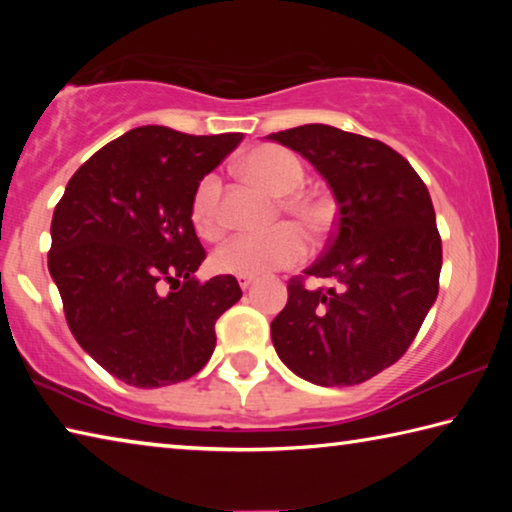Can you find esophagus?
Here are the masks:
<instances>
[{
  "mask_svg": "<svg viewBox=\"0 0 512 512\" xmlns=\"http://www.w3.org/2000/svg\"><path fill=\"white\" fill-rule=\"evenodd\" d=\"M237 282H239V287L246 291V289H250V287H253V284L257 282V277H255V275H239Z\"/></svg>",
  "mask_w": 512,
  "mask_h": 512,
  "instance_id": "obj_1",
  "label": "esophagus"
}]
</instances>
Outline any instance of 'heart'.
<instances>
[{"instance_id": "obj_1", "label": "heart", "mask_w": 512, "mask_h": 512, "mask_svg": "<svg viewBox=\"0 0 512 512\" xmlns=\"http://www.w3.org/2000/svg\"><path fill=\"white\" fill-rule=\"evenodd\" d=\"M241 171L273 196H282L284 212L291 214L309 232H320L327 225V203L318 196L298 194L305 180L300 158L282 146H262L241 160ZM194 228L205 239H216L223 232L221 183L216 176H205L192 198ZM307 255V239L296 225H280L262 235H237L216 250L212 266L230 275H266L298 264Z\"/></svg>"}]
</instances>
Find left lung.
<instances>
[{
    "instance_id": "8db88e82",
    "label": "left lung",
    "mask_w": 512,
    "mask_h": 512,
    "mask_svg": "<svg viewBox=\"0 0 512 512\" xmlns=\"http://www.w3.org/2000/svg\"><path fill=\"white\" fill-rule=\"evenodd\" d=\"M311 162L336 207L325 255L289 282L271 323L277 357L318 386H354L402 357L438 296L443 246L427 185L384 142L325 124L268 135Z\"/></svg>"
}]
</instances>
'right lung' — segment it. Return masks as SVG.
Segmentation results:
<instances>
[{
  "mask_svg": "<svg viewBox=\"0 0 512 512\" xmlns=\"http://www.w3.org/2000/svg\"><path fill=\"white\" fill-rule=\"evenodd\" d=\"M241 133L140 126L74 173L51 219L49 273L74 339L137 388L185 381L210 361L214 323L241 298L232 275L196 277L192 223L201 180Z\"/></svg>",
  "mask_w": 512,
  "mask_h": 512,
  "instance_id": "obj_1",
  "label": "right lung"
}]
</instances>
